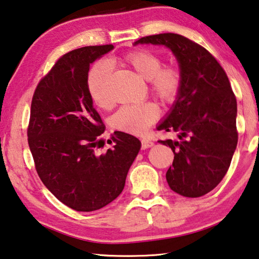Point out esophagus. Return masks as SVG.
Instances as JSON below:
<instances>
[{"mask_svg": "<svg viewBox=\"0 0 259 259\" xmlns=\"http://www.w3.org/2000/svg\"><path fill=\"white\" fill-rule=\"evenodd\" d=\"M154 145V143L151 142V140L148 139H142V148L143 150H146V148H150Z\"/></svg>", "mask_w": 259, "mask_h": 259, "instance_id": "esophagus-1", "label": "esophagus"}]
</instances>
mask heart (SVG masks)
<instances>
[{"mask_svg": "<svg viewBox=\"0 0 259 259\" xmlns=\"http://www.w3.org/2000/svg\"><path fill=\"white\" fill-rule=\"evenodd\" d=\"M122 61L148 81L150 91L163 105L176 102L183 84L182 69L175 63L165 65L160 55L147 49L131 50L122 57ZM111 68L98 61L87 74V90L93 103L100 108L111 107L108 82ZM160 111L154 103L124 105L111 117L114 129L131 135H144L159 119Z\"/></svg>", "mask_w": 259, "mask_h": 259, "instance_id": "heart-1", "label": "heart"}]
</instances>
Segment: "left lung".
Instances as JSON below:
<instances>
[{
	"label": "left lung",
	"mask_w": 259,
	"mask_h": 259,
	"mask_svg": "<svg viewBox=\"0 0 259 259\" xmlns=\"http://www.w3.org/2000/svg\"><path fill=\"white\" fill-rule=\"evenodd\" d=\"M139 43L165 46L177 57L182 89L157 130L174 131L179 139L159 142L175 155L165 175L170 188L185 198H200L224 178L238 144L236 98L229 77L205 48L183 35H150L135 46Z\"/></svg>",
	"instance_id": "1"
}]
</instances>
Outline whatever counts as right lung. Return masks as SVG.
Here are the masks:
<instances>
[{"instance_id":"obj_1","label":"right lung","mask_w":259,"mask_h":259,"mask_svg":"<svg viewBox=\"0 0 259 259\" xmlns=\"http://www.w3.org/2000/svg\"><path fill=\"white\" fill-rule=\"evenodd\" d=\"M113 48L83 47L61 56L38 82L30 105L27 137L36 172L76 211H95L115 200L140 150L137 138L115 131L108 140L112 148L96 152L104 146L99 136L105 125L88 94L87 74Z\"/></svg>"}]
</instances>
